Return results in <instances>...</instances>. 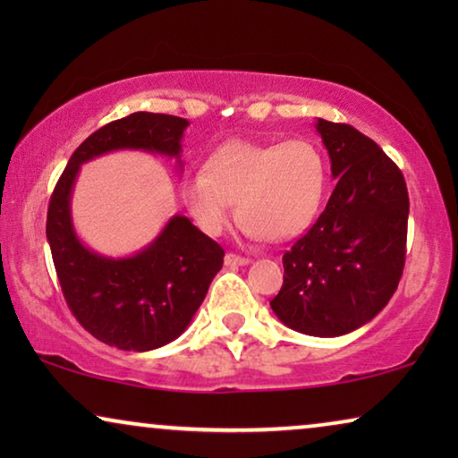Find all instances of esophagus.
<instances>
[{
	"mask_svg": "<svg viewBox=\"0 0 458 458\" xmlns=\"http://www.w3.org/2000/svg\"><path fill=\"white\" fill-rule=\"evenodd\" d=\"M225 265H227V267H246V265H250V259H246V256L227 254V256H225Z\"/></svg>",
	"mask_w": 458,
	"mask_h": 458,
	"instance_id": "obj_1",
	"label": "esophagus"
}]
</instances>
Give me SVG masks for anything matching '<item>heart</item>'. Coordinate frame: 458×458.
<instances>
[{
    "instance_id": "heart-1",
    "label": "heart",
    "mask_w": 458,
    "mask_h": 458,
    "mask_svg": "<svg viewBox=\"0 0 458 458\" xmlns=\"http://www.w3.org/2000/svg\"><path fill=\"white\" fill-rule=\"evenodd\" d=\"M327 190V162L310 140L223 143L187 174L181 198L206 235L227 229L237 202L240 231L250 240L281 242L296 237L315 221Z\"/></svg>"
}]
</instances>
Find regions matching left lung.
Returning <instances> with one entry per match:
<instances>
[{
  "label": "left lung",
  "mask_w": 458,
  "mask_h": 458,
  "mask_svg": "<svg viewBox=\"0 0 458 458\" xmlns=\"http://www.w3.org/2000/svg\"><path fill=\"white\" fill-rule=\"evenodd\" d=\"M337 185L317 223L284 254V285L271 300L300 334L337 337L384 310L403 277L409 191L373 140L318 118Z\"/></svg>",
  "instance_id": "8db88e82"
}]
</instances>
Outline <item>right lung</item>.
I'll return each mask as SVG.
<instances>
[{"label": "right lung", "mask_w": 458, "mask_h": 458, "mask_svg": "<svg viewBox=\"0 0 458 458\" xmlns=\"http://www.w3.org/2000/svg\"><path fill=\"white\" fill-rule=\"evenodd\" d=\"M187 124L185 118L154 112H133L104 124L74 149L49 199L46 235L68 309L93 337L118 350L148 352L177 340L221 271L225 252L179 215L133 256L93 252L72 227L74 181L81 165L114 149L162 154L181 168Z\"/></svg>", "instance_id": "right-lung-1"}]
</instances>
